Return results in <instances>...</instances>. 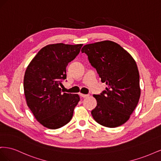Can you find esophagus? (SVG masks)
Returning <instances> with one entry per match:
<instances>
[{
    "mask_svg": "<svg viewBox=\"0 0 161 161\" xmlns=\"http://www.w3.org/2000/svg\"><path fill=\"white\" fill-rule=\"evenodd\" d=\"M80 96L83 97V98H86V97H88L89 96V95H85V94H82V93H80Z\"/></svg>",
    "mask_w": 161,
    "mask_h": 161,
    "instance_id": "1",
    "label": "esophagus"
}]
</instances>
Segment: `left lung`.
Masks as SVG:
<instances>
[{"instance_id":"8db88e82","label":"left lung","mask_w":161,"mask_h":161,"mask_svg":"<svg viewBox=\"0 0 161 161\" xmlns=\"http://www.w3.org/2000/svg\"><path fill=\"white\" fill-rule=\"evenodd\" d=\"M91 66L108 87L94 95L97 105L91 114L97 123L116 128L125 123L140 96V76L134 58L118 43L103 41L83 46Z\"/></svg>"}]
</instances>
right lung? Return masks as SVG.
<instances>
[{
  "instance_id": "obj_1",
  "label": "right lung",
  "mask_w": 161,
  "mask_h": 161,
  "mask_svg": "<svg viewBox=\"0 0 161 161\" xmlns=\"http://www.w3.org/2000/svg\"><path fill=\"white\" fill-rule=\"evenodd\" d=\"M82 44L47 45L38 52L27 66L23 88L27 106L45 127L55 130L71 120L80 101L77 94L63 92L68 64L79 54Z\"/></svg>"
}]
</instances>
